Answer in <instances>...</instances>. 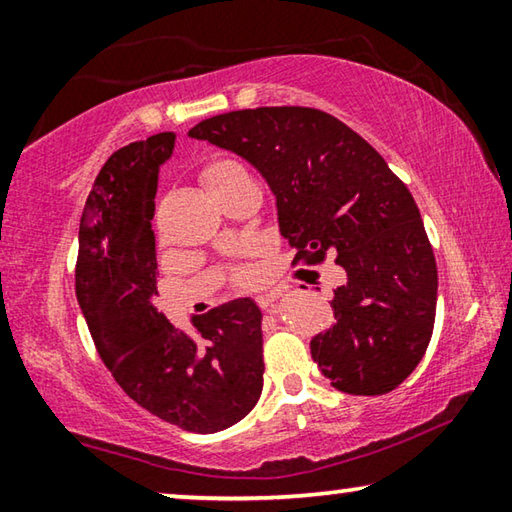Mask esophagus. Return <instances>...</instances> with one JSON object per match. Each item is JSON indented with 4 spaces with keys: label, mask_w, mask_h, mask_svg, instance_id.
<instances>
[{
    "label": "esophagus",
    "mask_w": 512,
    "mask_h": 512,
    "mask_svg": "<svg viewBox=\"0 0 512 512\" xmlns=\"http://www.w3.org/2000/svg\"><path fill=\"white\" fill-rule=\"evenodd\" d=\"M278 298H280L278 294H264V296H259V298H257L259 310L266 312V314L275 312V310H278Z\"/></svg>",
    "instance_id": "obj_1"
}]
</instances>
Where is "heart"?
<instances>
[{
	"mask_svg": "<svg viewBox=\"0 0 512 512\" xmlns=\"http://www.w3.org/2000/svg\"><path fill=\"white\" fill-rule=\"evenodd\" d=\"M237 173H243L241 164H237V161H232V159H221V161H214V164H209L205 170H202L200 180H202V184L207 186V191H212V189H216L218 184L225 182L227 177H232ZM239 280L248 282L250 273H246V271L239 273Z\"/></svg>",
	"mask_w": 512,
	"mask_h": 512,
	"instance_id": "heart-1",
	"label": "heart"
}]
</instances>
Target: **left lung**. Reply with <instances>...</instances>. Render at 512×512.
<instances>
[{"instance_id":"8db88e82","label":"left lung","mask_w":512,"mask_h":512,"mask_svg":"<svg viewBox=\"0 0 512 512\" xmlns=\"http://www.w3.org/2000/svg\"><path fill=\"white\" fill-rule=\"evenodd\" d=\"M250 161L269 182L294 264L337 255V323L312 342V360L339 392L376 396L399 387L433 335L437 264L424 223L399 177L342 120L312 107L221 113L189 129Z\"/></svg>"}]
</instances>
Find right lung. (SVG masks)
Wrapping results in <instances>:
<instances>
[{"label":"right lung","mask_w":512,"mask_h":512,"mask_svg":"<svg viewBox=\"0 0 512 512\" xmlns=\"http://www.w3.org/2000/svg\"><path fill=\"white\" fill-rule=\"evenodd\" d=\"M175 134L111 154L79 223L75 291L102 362L154 417L191 433H218L255 408L264 385L262 312L230 300L175 328L157 310L154 196Z\"/></svg>","instance_id":"add662e5"}]
</instances>
